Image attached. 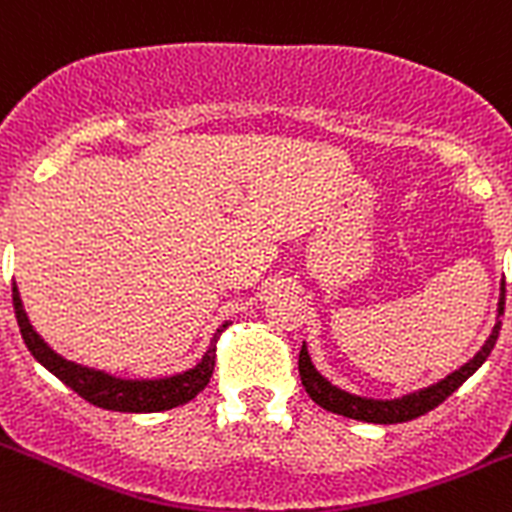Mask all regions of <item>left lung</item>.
<instances>
[{
	"label": "left lung",
	"instance_id": "8db88e82",
	"mask_svg": "<svg viewBox=\"0 0 512 512\" xmlns=\"http://www.w3.org/2000/svg\"><path fill=\"white\" fill-rule=\"evenodd\" d=\"M498 313H505V283H503V295H500V305ZM500 326L503 323H495L493 333L485 341L482 351H477V356L472 361H467L460 371L450 374L447 379H442L439 384L429 386V389L417 391V394H409L404 399H394V401H374V399H361V396H351L346 391L336 389V386L328 384L318 371L313 369L310 364V356L305 351V346L300 348V358H298V371H300V381H303L305 391H308L310 399L318 404V407L328 409L333 414H341V417L348 419H358V422H374V424H399V422H409V419H417L422 414L432 412L434 407H439L444 399L450 394H455L482 364H485V358L490 356V351L495 348V341L500 336Z\"/></svg>",
	"mask_w": 512,
	"mask_h": 512
}]
</instances>
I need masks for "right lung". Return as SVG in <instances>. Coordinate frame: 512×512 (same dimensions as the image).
<instances>
[{"mask_svg":"<svg viewBox=\"0 0 512 512\" xmlns=\"http://www.w3.org/2000/svg\"><path fill=\"white\" fill-rule=\"evenodd\" d=\"M12 303L14 315H17L19 323V333L25 338L32 356H35L50 374H55L62 384L70 386L75 394L83 396L85 401H90L95 407L111 409V412H164V409L181 407V404L194 399V396L209 384V379H212L214 358H217V338L219 333L227 328V323L219 328L209 351L204 353L202 361H199L191 371L176 374L171 376V379L123 381L113 379L111 374L85 369V366L73 364L68 358L57 356V353L37 336L35 328H32L30 318H27L25 308H22V300H19L17 283L12 285Z\"/></svg>","mask_w":512,"mask_h":512,"instance_id":"obj_1","label":"right lung"}]
</instances>
